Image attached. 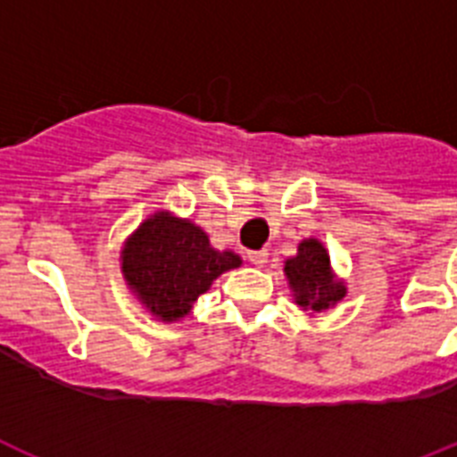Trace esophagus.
Masks as SVG:
<instances>
[{"mask_svg": "<svg viewBox=\"0 0 457 457\" xmlns=\"http://www.w3.org/2000/svg\"><path fill=\"white\" fill-rule=\"evenodd\" d=\"M267 258H270V253L264 251V248H260V251H248V260H251L253 264H258V267H262V264L267 262Z\"/></svg>", "mask_w": 457, "mask_h": 457, "instance_id": "obj_1", "label": "esophagus"}]
</instances>
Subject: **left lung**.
<instances>
[{
    "instance_id": "left-lung-1",
    "label": "left lung",
    "mask_w": 457,
    "mask_h": 457,
    "mask_svg": "<svg viewBox=\"0 0 457 457\" xmlns=\"http://www.w3.org/2000/svg\"><path fill=\"white\" fill-rule=\"evenodd\" d=\"M286 276L302 309L323 312L346 295V287L332 281L329 255L316 239L302 241L297 255L286 262Z\"/></svg>"
}]
</instances>
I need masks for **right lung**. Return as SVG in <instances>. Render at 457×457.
<instances>
[{"label": "right lung", "instance_id": "add662e5", "mask_svg": "<svg viewBox=\"0 0 457 457\" xmlns=\"http://www.w3.org/2000/svg\"><path fill=\"white\" fill-rule=\"evenodd\" d=\"M239 264V255L211 248L197 225L170 213L148 218L122 251L128 286L162 320L186 316L213 278Z\"/></svg>", "mask_w": 457, "mask_h": 457}]
</instances>
